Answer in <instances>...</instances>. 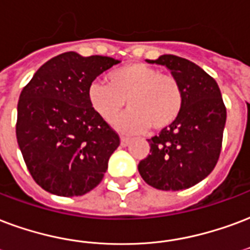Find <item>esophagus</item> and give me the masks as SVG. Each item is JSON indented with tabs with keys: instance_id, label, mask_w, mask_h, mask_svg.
I'll return each mask as SVG.
<instances>
[{
	"instance_id": "34e87169",
	"label": "esophagus",
	"mask_w": 250,
	"mask_h": 250,
	"mask_svg": "<svg viewBox=\"0 0 250 250\" xmlns=\"http://www.w3.org/2000/svg\"><path fill=\"white\" fill-rule=\"evenodd\" d=\"M129 144H130V140H129V138H126V137H121V146L125 147V146H127Z\"/></svg>"
}]
</instances>
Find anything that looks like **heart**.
Instances as JSON below:
<instances>
[{
    "instance_id": "1",
    "label": "heart",
    "mask_w": 250,
    "mask_h": 250,
    "mask_svg": "<svg viewBox=\"0 0 250 250\" xmlns=\"http://www.w3.org/2000/svg\"><path fill=\"white\" fill-rule=\"evenodd\" d=\"M108 83L92 82L87 97L92 110L105 121L112 123L126 101L129 112L116 121L124 133H144L149 127L163 130L175 123L183 108V92L171 75L144 63H132L112 71Z\"/></svg>"
}]
</instances>
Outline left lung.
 <instances>
[{"mask_svg": "<svg viewBox=\"0 0 250 250\" xmlns=\"http://www.w3.org/2000/svg\"><path fill=\"white\" fill-rule=\"evenodd\" d=\"M150 64L165 65L183 92V108L176 121L147 140L150 154L138 165L142 179L154 188L179 191L207 178L220 155L227 109L220 88L192 62L161 55Z\"/></svg>", "mask_w": 250, "mask_h": 250, "instance_id": "8db88e82", "label": "left lung"}]
</instances>
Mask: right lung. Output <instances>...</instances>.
Returning a JSON list of instances; mask_svg holds the SVG:
<instances>
[{
    "label": "right lung",
    "instance_id": "right-lung-1",
    "mask_svg": "<svg viewBox=\"0 0 250 250\" xmlns=\"http://www.w3.org/2000/svg\"><path fill=\"white\" fill-rule=\"evenodd\" d=\"M118 63L109 56L64 52L46 62L21 92L17 141L43 189L80 196L103 181L120 138L92 110L87 89Z\"/></svg>",
    "mask_w": 250,
    "mask_h": 250
}]
</instances>
